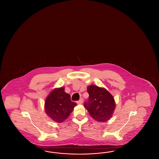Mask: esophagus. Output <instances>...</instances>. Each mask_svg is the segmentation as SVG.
Returning a JSON list of instances; mask_svg holds the SVG:
<instances>
[{"instance_id": "1", "label": "esophagus", "mask_w": 159, "mask_h": 159, "mask_svg": "<svg viewBox=\"0 0 159 159\" xmlns=\"http://www.w3.org/2000/svg\"><path fill=\"white\" fill-rule=\"evenodd\" d=\"M83 98H81L77 102V103L78 104H81L83 103Z\"/></svg>"}]
</instances>
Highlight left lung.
Segmentation results:
<instances>
[{"label":"left lung","mask_w":159,"mask_h":159,"mask_svg":"<svg viewBox=\"0 0 159 159\" xmlns=\"http://www.w3.org/2000/svg\"><path fill=\"white\" fill-rule=\"evenodd\" d=\"M89 93L88 101L84 106L91 117L98 122L110 120L116 108V102L113 95L104 88L90 85L87 88Z\"/></svg>","instance_id":"left-lung-1"}]
</instances>
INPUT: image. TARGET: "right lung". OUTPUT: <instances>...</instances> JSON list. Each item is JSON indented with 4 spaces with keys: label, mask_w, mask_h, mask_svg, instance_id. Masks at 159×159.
<instances>
[{
    "label": "right lung",
    "mask_w": 159,
    "mask_h": 159,
    "mask_svg": "<svg viewBox=\"0 0 159 159\" xmlns=\"http://www.w3.org/2000/svg\"><path fill=\"white\" fill-rule=\"evenodd\" d=\"M64 89V87L53 89L45 102L46 113L57 123L65 121L77 105L76 102L71 101L70 94L66 93Z\"/></svg>",
    "instance_id": "1"
}]
</instances>
